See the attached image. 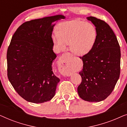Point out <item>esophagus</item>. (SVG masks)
Masks as SVG:
<instances>
[{"instance_id": "esophagus-1", "label": "esophagus", "mask_w": 127, "mask_h": 127, "mask_svg": "<svg viewBox=\"0 0 127 127\" xmlns=\"http://www.w3.org/2000/svg\"><path fill=\"white\" fill-rule=\"evenodd\" d=\"M59 71L63 76H69L71 75L72 72L70 70L71 64L69 60H67L65 54H63L60 58L59 62Z\"/></svg>"}]
</instances>
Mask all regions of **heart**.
Instances as JSON below:
<instances>
[{"mask_svg": "<svg viewBox=\"0 0 127 127\" xmlns=\"http://www.w3.org/2000/svg\"><path fill=\"white\" fill-rule=\"evenodd\" d=\"M97 38V31L91 23L80 20H72L59 25L57 34L53 36L54 43L60 49L70 46L72 53L84 55L92 50Z\"/></svg>", "mask_w": 127, "mask_h": 127, "instance_id": "b5f03b06", "label": "heart"}]
</instances>
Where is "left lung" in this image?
<instances>
[{
  "label": "left lung",
  "mask_w": 127,
  "mask_h": 127,
  "mask_svg": "<svg viewBox=\"0 0 127 127\" xmlns=\"http://www.w3.org/2000/svg\"><path fill=\"white\" fill-rule=\"evenodd\" d=\"M87 18L96 27L97 38L91 51L80 57L83 67L79 72L82 80L77 92L83 100L99 102L110 95L119 79L120 47L106 22L94 17Z\"/></svg>",
  "instance_id": "obj_1"
}]
</instances>
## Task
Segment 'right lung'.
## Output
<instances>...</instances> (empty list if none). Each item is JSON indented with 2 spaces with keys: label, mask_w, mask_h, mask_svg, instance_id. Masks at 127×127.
I'll return each instance as SVG.
<instances>
[{
  "label": "right lung",
  "mask_w": 127,
  "mask_h": 127,
  "mask_svg": "<svg viewBox=\"0 0 127 127\" xmlns=\"http://www.w3.org/2000/svg\"><path fill=\"white\" fill-rule=\"evenodd\" d=\"M62 15L24 22L14 33L7 52V77L19 95L35 103L48 101L55 94L60 79L53 72L57 55L51 37L53 22Z\"/></svg>",
  "instance_id": "add662e5"
}]
</instances>
